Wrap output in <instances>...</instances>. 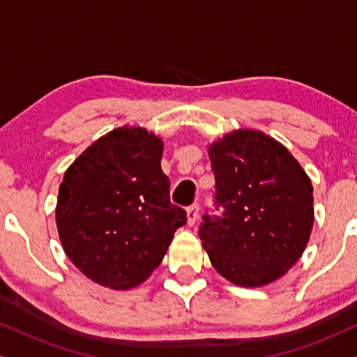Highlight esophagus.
<instances>
[{
    "mask_svg": "<svg viewBox=\"0 0 357 357\" xmlns=\"http://www.w3.org/2000/svg\"><path fill=\"white\" fill-rule=\"evenodd\" d=\"M197 215H199V204H197V202H194V204L188 207V224L192 225L194 222H196Z\"/></svg>",
    "mask_w": 357,
    "mask_h": 357,
    "instance_id": "34e87169",
    "label": "esophagus"
}]
</instances>
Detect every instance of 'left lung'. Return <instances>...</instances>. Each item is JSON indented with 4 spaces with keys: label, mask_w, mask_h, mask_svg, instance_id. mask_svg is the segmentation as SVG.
Wrapping results in <instances>:
<instances>
[{
    "label": "left lung",
    "mask_w": 357,
    "mask_h": 357,
    "mask_svg": "<svg viewBox=\"0 0 357 357\" xmlns=\"http://www.w3.org/2000/svg\"><path fill=\"white\" fill-rule=\"evenodd\" d=\"M214 209L199 227L218 272L241 287L282 277L303 254L313 229V186L285 146L238 130L209 146Z\"/></svg>",
    "instance_id": "left-lung-1"
}]
</instances>
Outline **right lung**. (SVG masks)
Returning <instances> with one entry per match:
<instances>
[{"label":"right lung","instance_id":"obj_1","mask_svg":"<svg viewBox=\"0 0 357 357\" xmlns=\"http://www.w3.org/2000/svg\"><path fill=\"white\" fill-rule=\"evenodd\" d=\"M163 143L143 128L98 138L66 171L56 222L66 254L90 280L126 290L161 264L186 211L169 199Z\"/></svg>","mask_w":357,"mask_h":357}]
</instances>
